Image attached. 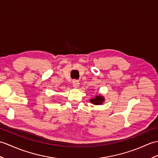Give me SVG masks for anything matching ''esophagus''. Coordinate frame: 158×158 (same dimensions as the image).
I'll return each instance as SVG.
<instances>
[{
  "instance_id": "1",
  "label": "esophagus",
  "mask_w": 158,
  "mask_h": 158,
  "mask_svg": "<svg viewBox=\"0 0 158 158\" xmlns=\"http://www.w3.org/2000/svg\"><path fill=\"white\" fill-rule=\"evenodd\" d=\"M73 85L75 88H78L79 87V82L77 80H74L73 81Z\"/></svg>"
}]
</instances>
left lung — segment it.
I'll return each mask as SVG.
<instances>
[{
  "label": "left lung",
  "mask_w": 158,
  "mask_h": 158,
  "mask_svg": "<svg viewBox=\"0 0 158 158\" xmlns=\"http://www.w3.org/2000/svg\"><path fill=\"white\" fill-rule=\"evenodd\" d=\"M104 101H105L104 97L100 94L96 95L94 98L90 99V102L94 105H102Z\"/></svg>",
  "instance_id": "8db88e82"
}]
</instances>
